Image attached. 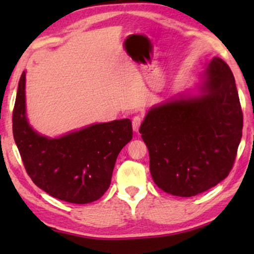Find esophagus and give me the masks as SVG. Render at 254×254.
Segmentation results:
<instances>
[{
	"label": "esophagus",
	"mask_w": 254,
	"mask_h": 254,
	"mask_svg": "<svg viewBox=\"0 0 254 254\" xmlns=\"http://www.w3.org/2000/svg\"><path fill=\"white\" fill-rule=\"evenodd\" d=\"M141 122H142V119L139 115H136L132 119V127H133V131L134 132H139V127L141 126Z\"/></svg>",
	"instance_id": "1"
}]
</instances>
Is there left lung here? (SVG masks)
Masks as SVG:
<instances>
[{"instance_id": "left-lung-1", "label": "left lung", "mask_w": 254, "mask_h": 254, "mask_svg": "<svg viewBox=\"0 0 254 254\" xmlns=\"http://www.w3.org/2000/svg\"><path fill=\"white\" fill-rule=\"evenodd\" d=\"M206 67L194 88L152 106L139 130L154 184L174 196H196L225 179L242 137L243 114L230 67L218 57Z\"/></svg>"}]
</instances>
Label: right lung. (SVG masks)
<instances>
[{"instance_id":"add662e5","label":"right lung","mask_w":254,"mask_h":254,"mask_svg":"<svg viewBox=\"0 0 254 254\" xmlns=\"http://www.w3.org/2000/svg\"><path fill=\"white\" fill-rule=\"evenodd\" d=\"M13 136L32 182L47 194L72 204H88L111 185L119 153L132 139L128 119L49 137L33 130L25 109V71L18 86L13 110Z\"/></svg>"}]
</instances>
